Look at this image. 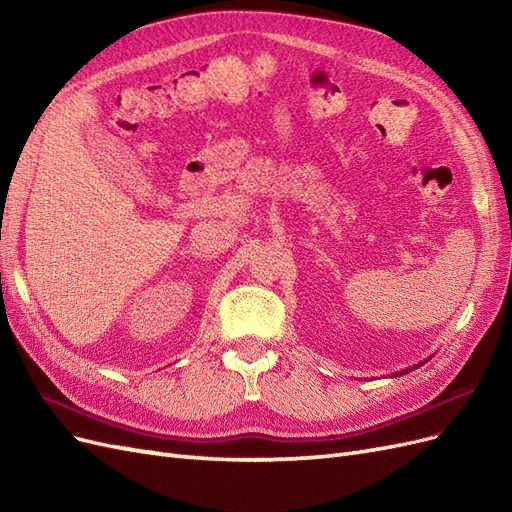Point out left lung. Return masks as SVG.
<instances>
[{
	"instance_id": "left-lung-1",
	"label": "left lung",
	"mask_w": 512,
	"mask_h": 512,
	"mask_svg": "<svg viewBox=\"0 0 512 512\" xmlns=\"http://www.w3.org/2000/svg\"><path fill=\"white\" fill-rule=\"evenodd\" d=\"M423 363H427V361H423ZM423 363H421V365H423ZM421 365H414L412 369H416V367H421ZM412 369H404V371H397V376H404V374H408V371H412Z\"/></svg>"
}]
</instances>
